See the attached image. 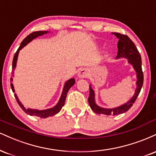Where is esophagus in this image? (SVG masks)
I'll return each instance as SVG.
<instances>
[{
	"mask_svg": "<svg viewBox=\"0 0 156 156\" xmlns=\"http://www.w3.org/2000/svg\"><path fill=\"white\" fill-rule=\"evenodd\" d=\"M89 76V70L86 68L81 69L78 73V77L79 78H87Z\"/></svg>",
	"mask_w": 156,
	"mask_h": 156,
	"instance_id": "34e87169",
	"label": "esophagus"
}]
</instances>
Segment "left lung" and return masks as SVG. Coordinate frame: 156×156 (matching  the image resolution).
Here are the masks:
<instances>
[{
  "label": "left lung",
  "instance_id": "obj_1",
  "mask_svg": "<svg viewBox=\"0 0 156 156\" xmlns=\"http://www.w3.org/2000/svg\"><path fill=\"white\" fill-rule=\"evenodd\" d=\"M114 35H115L116 37L119 39V42H118L119 50H118V55L116 58H127L129 59V62L133 65L134 70L136 72V76H137V81H136L137 87L135 91L134 95L128 102L126 103L123 105L119 107V108L105 109L97 105L94 102V91L91 89V86H89V97L88 101H89L90 108L94 112L97 114H104L106 115H115L128 111L137 98L139 94L141 91L142 85H143L144 80L143 72H142V69L141 56H140V52L136 48L135 44L126 35L121 34L119 33H115Z\"/></svg>",
  "mask_w": 156,
  "mask_h": 156
}]
</instances>
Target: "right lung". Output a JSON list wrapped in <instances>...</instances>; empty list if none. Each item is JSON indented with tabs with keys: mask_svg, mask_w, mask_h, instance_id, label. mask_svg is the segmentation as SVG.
Returning <instances> with one entry per match:
<instances>
[{
	"mask_svg": "<svg viewBox=\"0 0 156 156\" xmlns=\"http://www.w3.org/2000/svg\"><path fill=\"white\" fill-rule=\"evenodd\" d=\"M47 31H35L33 32V33H30V35H28L22 41V42L20 44V47L16 51V52L15 53L14 56V59H13V62H12V74L14 73V68L16 67V60H17V57H18V54L19 51H20V49H22L24 46H25L28 43L30 42V41L33 40V39L35 38L37 36H40V35H44L45 33H47ZM10 81H11V87H12V91L14 92V86H13L12 84V77H11L10 78ZM76 83V80H75L74 78H71L69 80L65 83V86H64V89L62 91V96L60 97L59 102L57 103V105L55 107H54L53 108H50L48 109V110H31V109H26L22 105V103L19 101V99L17 98V96L16 95V94H14V97L16 98V100L17 103L19 104V105L20 106L23 111H24V112L30 115H35L37 116V117H40L41 119H46V118L49 117V116H53L56 114L58 113L62 107L65 105V99H66V97H67V94L68 92L69 89H70L72 86L74 85V83Z\"/></svg>",
	"mask_w": 156,
	"mask_h": 156,
	"instance_id": "right-lung-1",
	"label": "right lung"
}]
</instances>
